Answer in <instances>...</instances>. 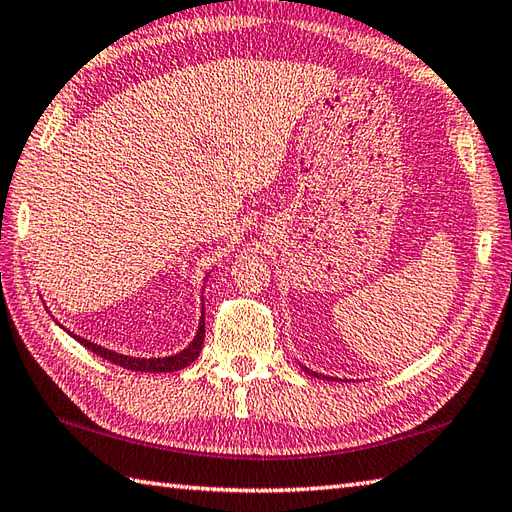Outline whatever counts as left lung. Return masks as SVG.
I'll list each match as a JSON object with an SVG mask.
<instances>
[{
    "instance_id": "left-lung-1",
    "label": "left lung",
    "mask_w": 512,
    "mask_h": 512,
    "mask_svg": "<svg viewBox=\"0 0 512 512\" xmlns=\"http://www.w3.org/2000/svg\"><path fill=\"white\" fill-rule=\"evenodd\" d=\"M304 372H309V374H313V377H322V374H315L313 370H309V368H302ZM324 379H328V377H324Z\"/></svg>"
}]
</instances>
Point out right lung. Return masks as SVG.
I'll return each instance as SVG.
<instances>
[{
    "mask_svg": "<svg viewBox=\"0 0 512 512\" xmlns=\"http://www.w3.org/2000/svg\"><path fill=\"white\" fill-rule=\"evenodd\" d=\"M206 311H201V322H199V331L195 335V339L188 344V348H184L181 352H177V355H170V357H157V359H140V357H129V355H120V352H113V350H107L102 348L98 344H92L89 339H83L78 335H72L76 342H81L87 350H92L94 355L107 359L111 363H116V366H122L127 370H135V372H177L181 368L190 366L192 361H195L199 357L201 352V346H203V337H206Z\"/></svg>",
    "mask_w": 512,
    "mask_h": 512,
    "instance_id": "right-lung-1",
    "label": "right lung"
}]
</instances>
